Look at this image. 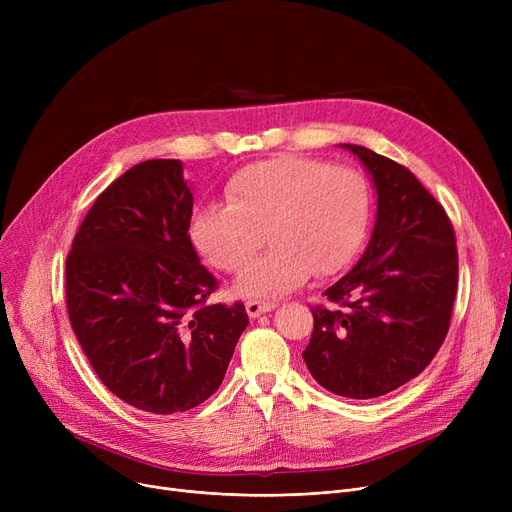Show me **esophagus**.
Instances as JSON below:
<instances>
[{
    "label": "esophagus",
    "instance_id": "34e87169",
    "mask_svg": "<svg viewBox=\"0 0 512 512\" xmlns=\"http://www.w3.org/2000/svg\"><path fill=\"white\" fill-rule=\"evenodd\" d=\"M276 309V303H270V301H249L247 303V313L249 317H259L261 313H267Z\"/></svg>",
    "mask_w": 512,
    "mask_h": 512
}]
</instances>
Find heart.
<instances>
[{"instance_id":"1","label":"heart","mask_w":512,"mask_h":512,"mask_svg":"<svg viewBox=\"0 0 512 512\" xmlns=\"http://www.w3.org/2000/svg\"><path fill=\"white\" fill-rule=\"evenodd\" d=\"M369 218V186L357 170L282 155L238 170L226 184V205H201L188 232L197 253L228 274L247 270L267 232L272 251L236 282V292L278 297L313 272L332 276L351 265Z\"/></svg>"}]
</instances>
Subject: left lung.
Segmentation results:
<instances>
[{
  "mask_svg": "<svg viewBox=\"0 0 512 512\" xmlns=\"http://www.w3.org/2000/svg\"><path fill=\"white\" fill-rule=\"evenodd\" d=\"M378 213L369 245L317 305L303 351L319 386L346 398H378L432 363L448 334L459 286L456 238L444 207L411 170L361 145Z\"/></svg>",
  "mask_w": 512,
  "mask_h": 512,
  "instance_id": "1",
  "label": "left lung"
}]
</instances>
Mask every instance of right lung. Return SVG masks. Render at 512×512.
<instances>
[{
    "instance_id": "obj_1",
    "label": "right lung",
    "mask_w": 512,
    "mask_h": 512,
    "mask_svg": "<svg viewBox=\"0 0 512 512\" xmlns=\"http://www.w3.org/2000/svg\"><path fill=\"white\" fill-rule=\"evenodd\" d=\"M180 159H149L95 199L66 259V305L99 380L155 415L188 411L220 388L249 326L245 305H207L218 282L188 228Z\"/></svg>"
}]
</instances>
